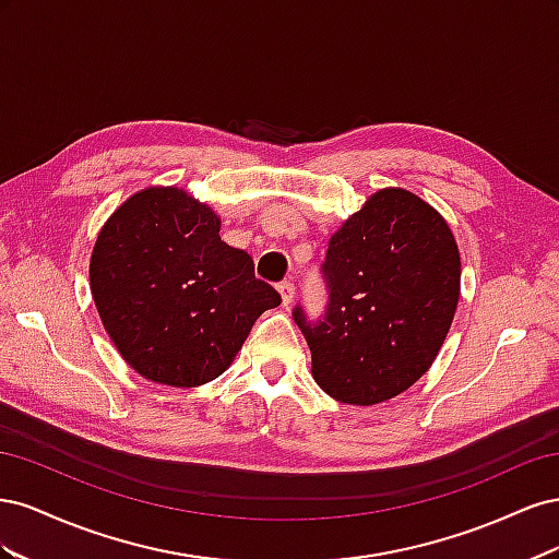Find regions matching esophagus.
<instances>
[{"label": "esophagus", "mask_w": 559, "mask_h": 559, "mask_svg": "<svg viewBox=\"0 0 559 559\" xmlns=\"http://www.w3.org/2000/svg\"><path fill=\"white\" fill-rule=\"evenodd\" d=\"M277 292H280V296H282V302H284V306H289V302L294 300V294H296V289H294V282H280Z\"/></svg>", "instance_id": "34e87169"}]
</instances>
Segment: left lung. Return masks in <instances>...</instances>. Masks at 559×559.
I'll use <instances>...</instances> for the list:
<instances>
[{
  "label": "left lung",
  "instance_id": "8db88e82",
  "mask_svg": "<svg viewBox=\"0 0 559 559\" xmlns=\"http://www.w3.org/2000/svg\"><path fill=\"white\" fill-rule=\"evenodd\" d=\"M329 302L294 321L329 396L376 405L413 386L433 364L460 300L462 263L445 218L403 189L366 200L333 233L321 263Z\"/></svg>",
  "mask_w": 559,
  "mask_h": 559
}]
</instances>
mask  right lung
Segmentation results:
<instances>
[{"mask_svg":"<svg viewBox=\"0 0 559 559\" xmlns=\"http://www.w3.org/2000/svg\"><path fill=\"white\" fill-rule=\"evenodd\" d=\"M218 228L212 207L175 186H151L97 235L95 308L121 357L151 382L198 386L218 378L253 321L282 302Z\"/></svg>","mask_w":559,"mask_h":559,"instance_id":"obj_1","label":"right lung"}]
</instances>
